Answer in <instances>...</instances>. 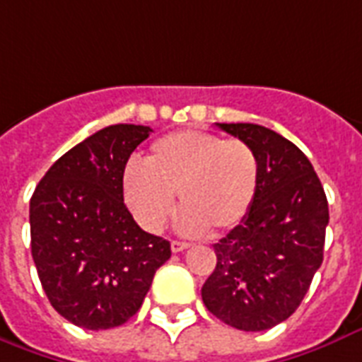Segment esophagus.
I'll return each mask as SVG.
<instances>
[{
	"mask_svg": "<svg viewBox=\"0 0 362 362\" xmlns=\"http://www.w3.org/2000/svg\"><path fill=\"white\" fill-rule=\"evenodd\" d=\"M189 247H190L189 243L172 242V251H173V253H181V251H185V249H189Z\"/></svg>",
	"mask_w": 362,
	"mask_h": 362,
	"instance_id": "1",
	"label": "esophagus"
}]
</instances>
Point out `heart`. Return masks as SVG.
Wrapping results in <instances>:
<instances>
[{"mask_svg": "<svg viewBox=\"0 0 362 362\" xmlns=\"http://www.w3.org/2000/svg\"><path fill=\"white\" fill-rule=\"evenodd\" d=\"M259 156L249 143L202 130L172 132L156 139L145 168L130 164L120 192L134 219L147 232H160L177 206L179 228L221 234L247 217L259 189Z\"/></svg>", "mask_w": 362, "mask_h": 362, "instance_id": "b5f03b06", "label": "heart"}]
</instances>
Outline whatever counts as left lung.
<instances>
[{"label":"left lung","mask_w":362,"mask_h":362,"mask_svg":"<svg viewBox=\"0 0 362 362\" xmlns=\"http://www.w3.org/2000/svg\"><path fill=\"white\" fill-rule=\"evenodd\" d=\"M259 156V189L247 217L215 243L217 266L202 287L206 308L238 330L259 332L300 306L323 262L329 202L312 162L277 132L219 124Z\"/></svg>","instance_id":"1"}]
</instances>
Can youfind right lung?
Wrapping results in <instances>:
<instances>
[{
	"label": "right lung",
	"instance_id": "add662e5",
	"mask_svg": "<svg viewBox=\"0 0 362 362\" xmlns=\"http://www.w3.org/2000/svg\"><path fill=\"white\" fill-rule=\"evenodd\" d=\"M149 126L113 124L50 166L30 200L32 257L49 302L86 330L120 327L141 308L170 242L141 230L120 177Z\"/></svg>",
	"mask_w": 362,
	"mask_h": 362
}]
</instances>
